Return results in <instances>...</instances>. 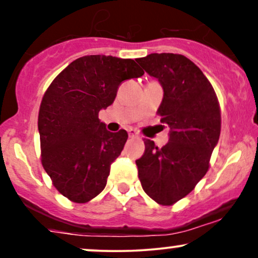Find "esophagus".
<instances>
[{
  "mask_svg": "<svg viewBox=\"0 0 258 258\" xmlns=\"http://www.w3.org/2000/svg\"><path fill=\"white\" fill-rule=\"evenodd\" d=\"M128 136L131 138H137L138 137V133L135 131V130H132V128H130L128 130Z\"/></svg>",
  "mask_w": 258,
  "mask_h": 258,
  "instance_id": "1",
  "label": "esophagus"
}]
</instances>
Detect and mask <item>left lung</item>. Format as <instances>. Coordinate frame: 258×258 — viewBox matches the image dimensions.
I'll use <instances>...</instances> for the list:
<instances>
[{"label":"left lung","instance_id":"obj_1","mask_svg":"<svg viewBox=\"0 0 258 258\" xmlns=\"http://www.w3.org/2000/svg\"><path fill=\"white\" fill-rule=\"evenodd\" d=\"M137 63L164 90L158 109L170 127L166 146L146 139L136 160L142 188L160 205L183 199L205 176L221 133V109L214 87L190 59L173 53H152Z\"/></svg>","mask_w":258,"mask_h":258}]
</instances>
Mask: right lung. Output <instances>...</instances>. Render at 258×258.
Returning <instances> with one entry per match:
<instances>
[{"label": "right lung", "instance_id": "add662e5", "mask_svg": "<svg viewBox=\"0 0 258 258\" xmlns=\"http://www.w3.org/2000/svg\"><path fill=\"white\" fill-rule=\"evenodd\" d=\"M144 74L133 59L85 55L44 92L38 111L41 161L55 189L73 203L96 198L128 135L109 132L98 114L112 104L121 82Z\"/></svg>", "mask_w": 258, "mask_h": 258}]
</instances>
